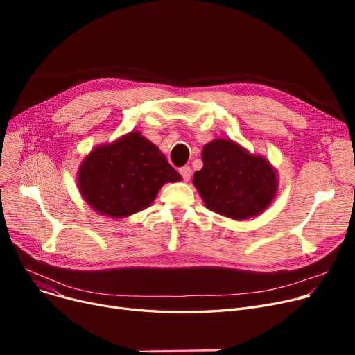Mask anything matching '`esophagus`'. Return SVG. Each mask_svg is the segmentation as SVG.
I'll return each instance as SVG.
<instances>
[{
    "label": "esophagus",
    "mask_w": 355,
    "mask_h": 355,
    "mask_svg": "<svg viewBox=\"0 0 355 355\" xmlns=\"http://www.w3.org/2000/svg\"><path fill=\"white\" fill-rule=\"evenodd\" d=\"M180 174H181V177H182V180H184V181H189V180L191 178L193 171H191V168H190V166H182L181 170H180Z\"/></svg>",
    "instance_id": "1"
}]
</instances>
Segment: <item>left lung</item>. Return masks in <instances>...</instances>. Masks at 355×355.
Listing matches in <instances>:
<instances>
[{
	"mask_svg": "<svg viewBox=\"0 0 355 355\" xmlns=\"http://www.w3.org/2000/svg\"><path fill=\"white\" fill-rule=\"evenodd\" d=\"M201 158L193 184L209 210L241 221L262 214L275 200L277 171L263 155L218 138L202 146Z\"/></svg>",
	"mask_w": 355,
	"mask_h": 355,
	"instance_id": "8db88e82",
	"label": "left lung"
}]
</instances>
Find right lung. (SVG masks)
<instances>
[{"label": "right lung", "mask_w": 355, "mask_h": 355, "mask_svg": "<svg viewBox=\"0 0 355 355\" xmlns=\"http://www.w3.org/2000/svg\"><path fill=\"white\" fill-rule=\"evenodd\" d=\"M181 181L159 148L132 130L92 149L78 170V189L96 213L129 217L154 202L166 182Z\"/></svg>", "instance_id": "1"}]
</instances>
